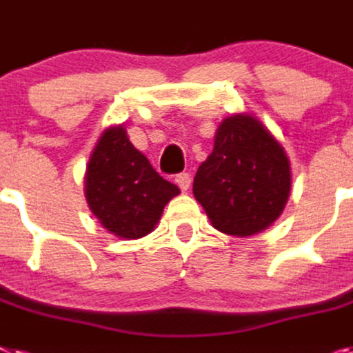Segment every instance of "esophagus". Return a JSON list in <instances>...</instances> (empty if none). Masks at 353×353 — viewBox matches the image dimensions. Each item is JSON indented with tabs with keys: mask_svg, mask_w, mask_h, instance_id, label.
<instances>
[{
	"mask_svg": "<svg viewBox=\"0 0 353 353\" xmlns=\"http://www.w3.org/2000/svg\"><path fill=\"white\" fill-rule=\"evenodd\" d=\"M176 183L179 185V188H181L183 192H186L188 188H190V183H192L190 174H188V172H181V174H177Z\"/></svg>",
	"mask_w": 353,
	"mask_h": 353,
	"instance_id": "34e87169",
	"label": "esophagus"
}]
</instances>
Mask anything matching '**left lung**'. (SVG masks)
<instances>
[{"label":"left lung","instance_id":"left-lung-1","mask_svg":"<svg viewBox=\"0 0 353 353\" xmlns=\"http://www.w3.org/2000/svg\"><path fill=\"white\" fill-rule=\"evenodd\" d=\"M291 163L276 138L251 114L219 125L213 150L194 177V195L219 232L250 236L282 215Z\"/></svg>","mask_w":353,"mask_h":353}]
</instances>
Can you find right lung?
Returning a JSON list of instances; mask_svg holds the SVG:
<instances>
[{
  "label": "right lung",
  "instance_id": "obj_1",
  "mask_svg": "<svg viewBox=\"0 0 353 353\" xmlns=\"http://www.w3.org/2000/svg\"><path fill=\"white\" fill-rule=\"evenodd\" d=\"M177 194L179 188L163 179L129 141L125 127L102 132L88 163L84 195L109 233L127 241L149 235Z\"/></svg>",
  "mask_w": 353,
  "mask_h": 353
}]
</instances>
